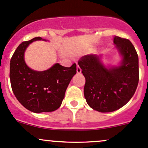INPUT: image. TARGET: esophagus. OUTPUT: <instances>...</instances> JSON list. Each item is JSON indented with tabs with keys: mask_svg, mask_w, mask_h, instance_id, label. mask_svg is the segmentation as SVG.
<instances>
[{
	"mask_svg": "<svg viewBox=\"0 0 148 148\" xmlns=\"http://www.w3.org/2000/svg\"><path fill=\"white\" fill-rule=\"evenodd\" d=\"M77 73H81L82 72V69H81V68L79 66V65H77Z\"/></svg>",
	"mask_w": 148,
	"mask_h": 148,
	"instance_id": "34e87169",
	"label": "esophagus"
}]
</instances>
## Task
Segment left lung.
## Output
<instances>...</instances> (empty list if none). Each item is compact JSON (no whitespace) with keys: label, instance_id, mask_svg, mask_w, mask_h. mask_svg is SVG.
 Instances as JSON below:
<instances>
[{"label":"left lung","instance_id":"8db88e82","mask_svg":"<svg viewBox=\"0 0 148 148\" xmlns=\"http://www.w3.org/2000/svg\"><path fill=\"white\" fill-rule=\"evenodd\" d=\"M115 47L122 57L118 66L106 67L101 56L86 55L78 61L85 77L84 95L87 104L102 113L112 112L125 106L134 95L139 82V60L129 40L115 36Z\"/></svg>","mask_w":148,"mask_h":148}]
</instances>
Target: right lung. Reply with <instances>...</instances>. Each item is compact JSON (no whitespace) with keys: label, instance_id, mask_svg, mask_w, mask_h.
Here are the masks:
<instances>
[{"label":"right lung","instance_id":"add662e5","mask_svg":"<svg viewBox=\"0 0 148 148\" xmlns=\"http://www.w3.org/2000/svg\"><path fill=\"white\" fill-rule=\"evenodd\" d=\"M37 37L20 44L10 61V80L13 92L20 103L32 112H52L61 106L66 90L77 73V65L65 67L55 64L42 71L27 66L24 52Z\"/></svg>","mask_w":148,"mask_h":148}]
</instances>
